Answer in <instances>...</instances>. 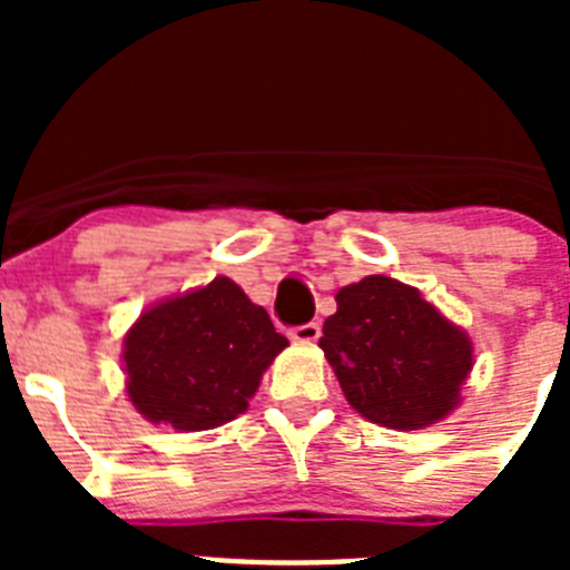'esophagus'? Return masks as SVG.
<instances>
[{
	"mask_svg": "<svg viewBox=\"0 0 570 570\" xmlns=\"http://www.w3.org/2000/svg\"><path fill=\"white\" fill-rule=\"evenodd\" d=\"M288 336L294 342H316L320 340V325H316V322H305V325H296V328H291Z\"/></svg>",
	"mask_w": 570,
	"mask_h": 570,
	"instance_id": "obj_1",
	"label": "esophagus"
}]
</instances>
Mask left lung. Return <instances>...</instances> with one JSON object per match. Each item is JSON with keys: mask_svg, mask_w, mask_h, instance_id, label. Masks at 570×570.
Masks as SVG:
<instances>
[{"mask_svg": "<svg viewBox=\"0 0 570 570\" xmlns=\"http://www.w3.org/2000/svg\"><path fill=\"white\" fill-rule=\"evenodd\" d=\"M342 394L365 420L416 431L448 416L473 365L471 340L411 285L365 276L336 294L322 325Z\"/></svg>", "mask_w": 570, "mask_h": 570, "instance_id": "8db88e82", "label": "left lung"}]
</instances>
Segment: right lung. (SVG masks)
Masks as SVG:
<instances>
[{
    "mask_svg": "<svg viewBox=\"0 0 570 570\" xmlns=\"http://www.w3.org/2000/svg\"><path fill=\"white\" fill-rule=\"evenodd\" d=\"M288 340L228 276L159 302L125 336L128 396L150 422L208 431L245 414Z\"/></svg>",
    "mask_w": 570,
    "mask_h": 570,
    "instance_id": "add662e5",
    "label": "right lung"
}]
</instances>
